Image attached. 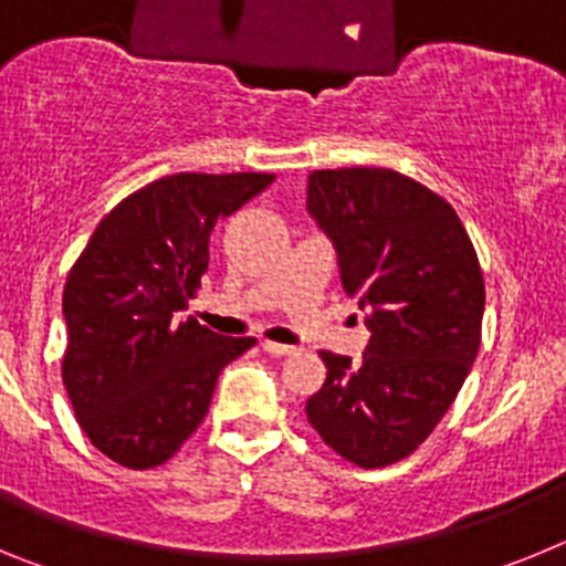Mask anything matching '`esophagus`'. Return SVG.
Masks as SVG:
<instances>
[{"label":"esophagus","instance_id":"obj_1","mask_svg":"<svg viewBox=\"0 0 566 566\" xmlns=\"http://www.w3.org/2000/svg\"><path fill=\"white\" fill-rule=\"evenodd\" d=\"M263 352L272 354V357H289V354H294V345H283V343H272V339H263Z\"/></svg>","mask_w":566,"mask_h":566}]
</instances>
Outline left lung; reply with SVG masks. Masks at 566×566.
Returning <instances> with one entry per match:
<instances>
[{"mask_svg":"<svg viewBox=\"0 0 566 566\" xmlns=\"http://www.w3.org/2000/svg\"><path fill=\"white\" fill-rule=\"evenodd\" d=\"M306 207L371 328L359 363L319 352L328 377L306 417L345 462L385 468L431 437L476 359L482 266L457 209L394 169H314Z\"/></svg>","mask_w":566,"mask_h":566,"instance_id":"obj_1","label":"left lung"}]
</instances>
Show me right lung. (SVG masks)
I'll return each instance as SVG.
<instances>
[{
	"mask_svg": "<svg viewBox=\"0 0 566 566\" xmlns=\"http://www.w3.org/2000/svg\"><path fill=\"white\" fill-rule=\"evenodd\" d=\"M274 181L272 172H178L109 209L64 283L62 379L104 457L164 464L203 422L218 374L254 337L181 317L209 266V234Z\"/></svg>",
	"mask_w": 566,
	"mask_h": 566,
	"instance_id": "obj_1",
	"label": "right lung"
}]
</instances>
